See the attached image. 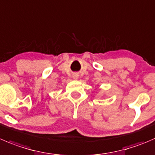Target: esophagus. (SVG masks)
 I'll use <instances>...</instances> for the list:
<instances>
[{"label": "esophagus", "mask_w": 155, "mask_h": 155, "mask_svg": "<svg viewBox=\"0 0 155 155\" xmlns=\"http://www.w3.org/2000/svg\"><path fill=\"white\" fill-rule=\"evenodd\" d=\"M73 78H74V79H77L78 78H79V75L74 74V75H73Z\"/></svg>", "instance_id": "1"}]
</instances>
